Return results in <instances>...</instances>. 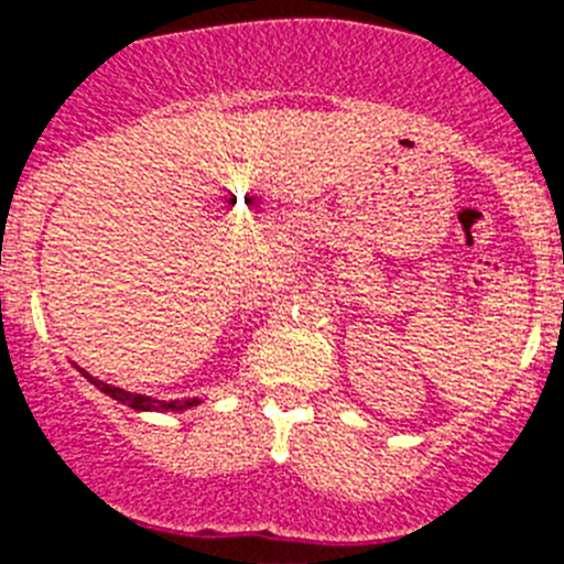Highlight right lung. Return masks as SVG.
<instances>
[{"label": "right lung", "mask_w": 564, "mask_h": 564, "mask_svg": "<svg viewBox=\"0 0 564 564\" xmlns=\"http://www.w3.org/2000/svg\"><path fill=\"white\" fill-rule=\"evenodd\" d=\"M84 373V370H80ZM89 382L95 384L98 390H104L106 395H111V399H118V402L129 404V408L134 410H187V408H196L199 404V399H185V402H160V399H151V395H140V393H129V390L123 388H111V384L100 382V379L89 377V373H84Z\"/></svg>", "instance_id": "obj_1"}]
</instances>
